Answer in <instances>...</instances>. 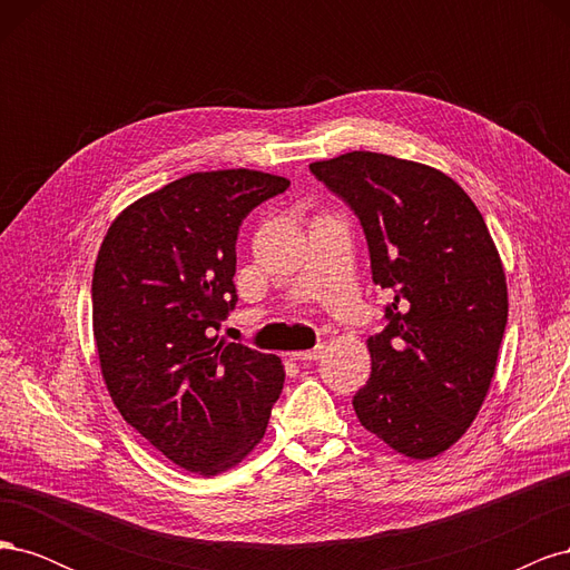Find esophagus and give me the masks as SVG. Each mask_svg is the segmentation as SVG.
I'll return each instance as SVG.
<instances>
[{"instance_id":"esophagus-1","label":"esophagus","mask_w":570,"mask_h":570,"mask_svg":"<svg viewBox=\"0 0 570 570\" xmlns=\"http://www.w3.org/2000/svg\"><path fill=\"white\" fill-rule=\"evenodd\" d=\"M289 356L295 361H318L323 356V344L314 350H304V352H289Z\"/></svg>"}]
</instances>
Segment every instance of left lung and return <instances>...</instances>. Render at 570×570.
<instances>
[{"label":"left lung","mask_w":570,"mask_h":570,"mask_svg":"<svg viewBox=\"0 0 570 570\" xmlns=\"http://www.w3.org/2000/svg\"><path fill=\"white\" fill-rule=\"evenodd\" d=\"M308 168L358 216L373 283L392 295L368 337L356 416L394 452L438 456L485 402L507 327V275L485 220L433 166L347 151Z\"/></svg>","instance_id":"8db88e82"}]
</instances>
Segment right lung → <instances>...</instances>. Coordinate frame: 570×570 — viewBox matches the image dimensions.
I'll list each match as a JSON object with an SVG mask.
<instances>
[{"mask_svg":"<svg viewBox=\"0 0 570 570\" xmlns=\"http://www.w3.org/2000/svg\"><path fill=\"white\" fill-rule=\"evenodd\" d=\"M287 178L206 170L120 212L99 247L92 327L120 416L197 475H216L262 442L285 383L275 354L212 337L235 304V243L247 214Z\"/></svg>","mask_w":570,"mask_h":570,"instance_id":"right-lung-1","label":"right lung"}]
</instances>
